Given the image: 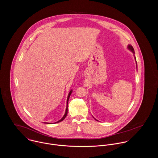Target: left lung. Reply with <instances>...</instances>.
<instances>
[{
  "label": "left lung",
  "mask_w": 158,
  "mask_h": 158,
  "mask_svg": "<svg viewBox=\"0 0 158 158\" xmlns=\"http://www.w3.org/2000/svg\"><path fill=\"white\" fill-rule=\"evenodd\" d=\"M128 48L129 49V50H130L131 52H133V53H135V51H134V48H133V46L131 45H128ZM137 64V63H136ZM96 120V119H95Z\"/></svg>",
  "instance_id": "obj_1"
}]
</instances>
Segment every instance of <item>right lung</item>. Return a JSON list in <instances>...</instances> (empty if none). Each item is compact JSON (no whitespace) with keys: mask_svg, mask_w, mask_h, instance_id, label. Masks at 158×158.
<instances>
[{"mask_svg":"<svg viewBox=\"0 0 158 158\" xmlns=\"http://www.w3.org/2000/svg\"><path fill=\"white\" fill-rule=\"evenodd\" d=\"M72 90H70V92H69V95H68V98H67V106H66V112H65V114H64V116L61 118V120H60L59 121H58V122H55V123H58V122H61V121H63L65 118H66V117L67 116V114H68V101H69V97H70V95H71V93H72ZM47 123V124H50V123Z\"/></svg>","mask_w":158,"mask_h":158,"instance_id":"add662e5","label":"right lung"}]
</instances>
